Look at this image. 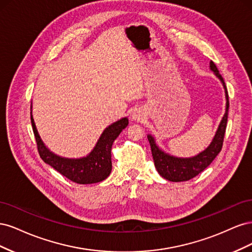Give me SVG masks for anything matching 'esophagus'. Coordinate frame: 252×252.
<instances>
[{
	"instance_id": "esophagus-1",
	"label": "esophagus",
	"mask_w": 252,
	"mask_h": 252,
	"mask_svg": "<svg viewBox=\"0 0 252 252\" xmlns=\"http://www.w3.org/2000/svg\"><path fill=\"white\" fill-rule=\"evenodd\" d=\"M131 117H132V119L135 120V121H141V120L144 118V113H143V111H142L140 108H136V109H134V110L132 111Z\"/></svg>"
}]
</instances>
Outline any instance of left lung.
I'll list each match as a JSON object with an SVG mask.
<instances>
[{"instance_id":"obj_1","label":"left lung","mask_w":252,"mask_h":252,"mask_svg":"<svg viewBox=\"0 0 252 252\" xmlns=\"http://www.w3.org/2000/svg\"><path fill=\"white\" fill-rule=\"evenodd\" d=\"M210 69L215 72V74L220 80L225 88L226 112L222 121H220L217 133L209 146L195 157L185 158H177L166 154L162 149H159V147L156 144L154 136H151L150 134L147 135L151 147V154L152 157H154L156 169L158 170L161 177L168 181L184 182L196 177L197 174L207 168V167L212 163L213 159H215L217 156L220 154V151L222 150L227 126L228 109H229V97H228V91L225 85L224 79L222 78V75H220L216 64L213 62H210Z\"/></svg>"}]
</instances>
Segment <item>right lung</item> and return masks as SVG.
Here are the masks:
<instances>
[{
  "label": "right lung",
  "mask_w": 252,
  "mask_h": 252,
  "mask_svg": "<svg viewBox=\"0 0 252 252\" xmlns=\"http://www.w3.org/2000/svg\"><path fill=\"white\" fill-rule=\"evenodd\" d=\"M32 125L37 145V151L43 161L50 165L68 180L78 184H94L102 182L111 172V147L113 141L128 125V119L123 118L111 124L101 134L94 150L87 157L81 158H67L59 157L45 146L35 128L32 117Z\"/></svg>",
  "instance_id": "1"
}]
</instances>
